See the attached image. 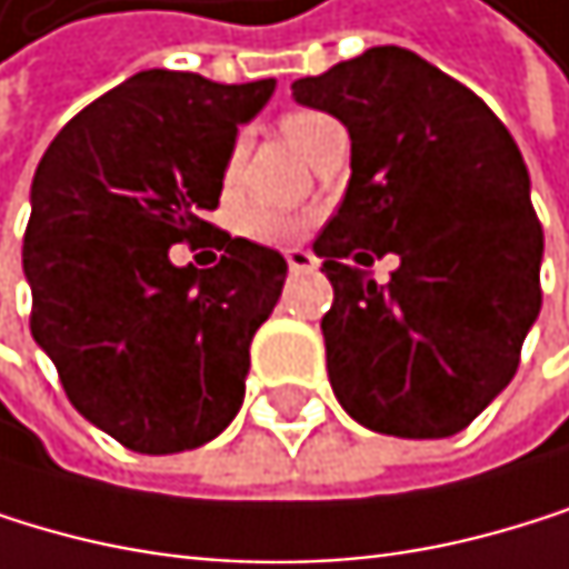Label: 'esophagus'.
<instances>
[{
	"label": "esophagus",
	"instance_id": "obj_1",
	"mask_svg": "<svg viewBox=\"0 0 569 569\" xmlns=\"http://www.w3.org/2000/svg\"><path fill=\"white\" fill-rule=\"evenodd\" d=\"M284 260H288V268L295 271V274H306V271H316L319 268V260L309 253V250H284Z\"/></svg>",
	"mask_w": 569,
	"mask_h": 569
}]
</instances>
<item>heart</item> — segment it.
Here are the masks:
<instances>
[{
  "instance_id": "b5f03b06",
  "label": "heart",
  "mask_w": 569,
  "mask_h": 569,
  "mask_svg": "<svg viewBox=\"0 0 569 569\" xmlns=\"http://www.w3.org/2000/svg\"><path fill=\"white\" fill-rule=\"evenodd\" d=\"M343 130L340 122H336L332 116L319 112V109H291L281 116V133L288 137V143L298 150V153H312L329 133ZM240 161H243V140L237 137L233 147H229L226 153V164H222V178L233 181L237 171H240ZM243 233L260 240V243H284L291 240L298 229H301V219L298 216H288L281 209H271V206H250L240 219Z\"/></svg>"
}]
</instances>
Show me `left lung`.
Masks as SVG:
<instances>
[{
	"label": "left lung",
	"mask_w": 569,
	"mask_h": 569,
	"mask_svg": "<svg viewBox=\"0 0 569 569\" xmlns=\"http://www.w3.org/2000/svg\"><path fill=\"white\" fill-rule=\"evenodd\" d=\"M301 106L350 130V184L312 250L332 395L375 432L467 429L519 370L542 288V226L505 122L405 47H370L298 78ZM398 252L388 286L369 263Z\"/></svg>",
	"instance_id": "1"
}]
</instances>
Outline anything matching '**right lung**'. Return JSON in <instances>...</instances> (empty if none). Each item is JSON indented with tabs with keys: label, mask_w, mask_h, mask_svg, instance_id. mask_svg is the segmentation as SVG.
Returning <instances> with one entry per match:
<instances>
[{
	"label": "right lung",
	"mask_w": 569,
	"mask_h": 569,
	"mask_svg": "<svg viewBox=\"0 0 569 569\" xmlns=\"http://www.w3.org/2000/svg\"><path fill=\"white\" fill-rule=\"evenodd\" d=\"M271 92L274 78L140 71L84 106L37 164L23 237L30 332L68 401L133 453L202 447L243 405L250 340L288 263L206 212L237 127ZM209 236L223 250L216 269L173 268L174 242Z\"/></svg>",
	"instance_id": "1"
}]
</instances>
